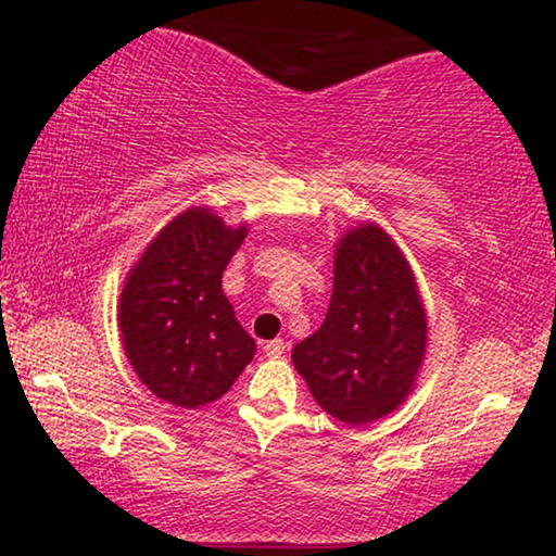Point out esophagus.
<instances>
[{"label":"esophagus","mask_w":556,"mask_h":556,"mask_svg":"<svg viewBox=\"0 0 556 556\" xmlns=\"http://www.w3.org/2000/svg\"><path fill=\"white\" fill-rule=\"evenodd\" d=\"M285 351H287V345H285V341H281V338H275V341L265 343V355L267 357H279Z\"/></svg>","instance_id":"1"}]
</instances>
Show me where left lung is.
<instances>
[{
	"mask_svg": "<svg viewBox=\"0 0 556 556\" xmlns=\"http://www.w3.org/2000/svg\"><path fill=\"white\" fill-rule=\"evenodd\" d=\"M333 294L321 328L291 363L331 417L363 427L417 388L429 321L409 260L382 225L361 220L336 240Z\"/></svg>",
	"mask_w": 556,
	"mask_h": 556,
	"instance_id": "left-lung-1",
	"label": "left lung"
}]
</instances>
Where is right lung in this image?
Listing matches in <instances>:
<instances>
[{
    "instance_id": "right-lung-1",
    "label": "right lung",
    "mask_w": 556,
    "mask_h": 556,
    "mask_svg": "<svg viewBox=\"0 0 556 556\" xmlns=\"http://www.w3.org/2000/svg\"><path fill=\"white\" fill-rule=\"evenodd\" d=\"M248 238L211 205H191L159 230L125 277L117 324L144 388L174 407L220 400L257 345L223 294V271Z\"/></svg>"
}]
</instances>
